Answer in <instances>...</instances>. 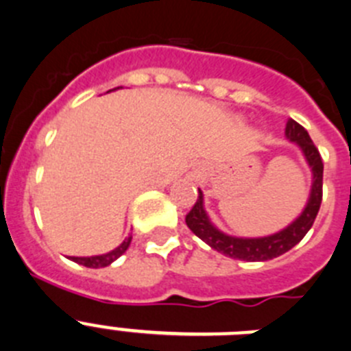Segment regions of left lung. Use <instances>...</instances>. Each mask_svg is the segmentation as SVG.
Listing matches in <instances>:
<instances>
[{"label":"left lung","mask_w":351,"mask_h":351,"mask_svg":"<svg viewBox=\"0 0 351 351\" xmlns=\"http://www.w3.org/2000/svg\"><path fill=\"white\" fill-rule=\"evenodd\" d=\"M288 141L295 142L304 153V158L311 167L313 184L309 200L300 213L295 221H291L287 228H283L278 234L267 235V237H232V235L223 234L210 223L206 209H204V195L198 190V198L191 210L186 214V225L197 237H200L206 244H209L213 250L219 251L225 256H230L235 260H246V262H265L276 256L283 255L288 250L299 244L308 234L309 228L315 223L316 214L320 210L322 204V186H324V161L316 145L313 144L309 133L297 123L290 119L285 130Z\"/></svg>","instance_id":"obj_1"}]
</instances>
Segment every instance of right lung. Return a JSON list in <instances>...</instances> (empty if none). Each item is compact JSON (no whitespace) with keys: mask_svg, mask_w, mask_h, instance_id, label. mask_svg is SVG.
Wrapping results in <instances>:
<instances>
[{"mask_svg":"<svg viewBox=\"0 0 351 351\" xmlns=\"http://www.w3.org/2000/svg\"><path fill=\"white\" fill-rule=\"evenodd\" d=\"M130 243H132V235H130L128 239H125V241H123L116 250L110 251V253H105V255H98V256H71V260L80 263V265H84V267H91V269L107 267V265H110L114 260L119 258V256L128 250Z\"/></svg>","mask_w":351,"mask_h":351,"instance_id":"obj_1","label":"right lung"}]
</instances>
